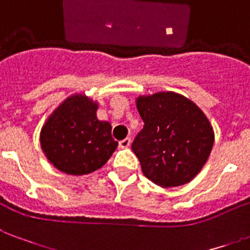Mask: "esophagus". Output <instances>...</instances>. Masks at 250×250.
I'll use <instances>...</instances> for the list:
<instances>
[{"label": "esophagus", "instance_id": "esophagus-1", "mask_svg": "<svg viewBox=\"0 0 250 250\" xmlns=\"http://www.w3.org/2000/svg\"><path fill=\"white\" fill-rule=\"evenodd\" d=\"M129 145H131V138H125V140H122V141H119V147L122 148H127L129 147Z\"/></svg>", "mask_w": 250, "mask_h": 250}]
</instances>
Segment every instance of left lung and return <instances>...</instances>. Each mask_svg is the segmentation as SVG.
Here are the masks:
<instances>
[{
    "mask_svg": "<svg viewBox=\"0 0 250 250\" xmlns=\"http://www.w3.org/2000/svg\"><path fill=\"white\" fill-rule=\"evenodd\" d=\"M136 105L144 128L132 142V150L145 177L165 188L190 182L213 145L206 115L189 99L170 91L140 96Z\"/></svg>",
    "mask_w": 250,
    "mask_h": 250,
    "instance_id": "obj_1",
    "label": "left lung"
}]
</instances>
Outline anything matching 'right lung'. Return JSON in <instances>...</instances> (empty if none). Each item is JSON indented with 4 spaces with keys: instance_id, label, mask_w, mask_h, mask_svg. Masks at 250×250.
Wrapping results in <instances>:
<instances>
[{
    "instance_id": "add662e5",
    "label": "right lung",
    "mask_w": 250,
    "mask_h": 250,
    "mask_svg": "<svg viewBox=\"0 0 250 250\" xmlns=\"http://www.w3.org/2000/svg\"><path fill=\"white\" fill-rule=\"evenodd\" d=\"M96 109L98 104L85 95H73L43 125L42 148L58 170L71 175L89 174L105 164L117 148L112 125L96 118Z\"/></svg>"
}]
</instances>
